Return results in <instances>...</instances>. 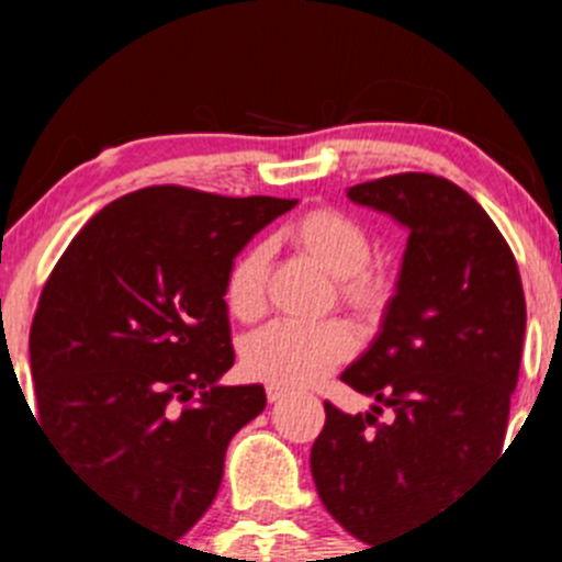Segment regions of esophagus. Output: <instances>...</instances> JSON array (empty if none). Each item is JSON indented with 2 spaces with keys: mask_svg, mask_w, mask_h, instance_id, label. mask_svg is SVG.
Wrapping results in <instances>:
<instances>
[{
  "mask_svg": "<svg viewBox=\"0 0 562 562\" xmlns=\"http://www.w3.org/2000/svg\"><path fill=\"white\" fill-rule=\"evenodd\" d=\"M285 396H288V391L282 386H274V383H269V386H266V400L269 402H280V400H285Z\"/></svg>",
  "mask_w": 562,
  "mask_h": 562,
  "instance_id": "esophagus-1",
  "label": "esophagus"
}]
</instances>
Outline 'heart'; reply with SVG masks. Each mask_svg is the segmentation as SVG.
I'll return each instance as SVG.
<instances>
[{
  "mask_svg": "<svg viewBox=\"0 0 562 562\" xmlns=\"http://www.w3.org/2000/svg\"><path fill=\"white\" fill-rule=\"evenodd\" d=\"M285 241L299 255L334 277L337 302L361 326L375 328L394 307L400 280L394 271L372 263V236L359 220L337 209H310L285 228ZM269 245L247 247L225 277V307L236 321L252 323L266 313ZM356 350L353 328L342 321L271 323L241 342V370L249 378L282 389L321 383Z\"/></svg>",
  "mask_w": 562,
  "mask_h": 562,
  "instance_id": "heart-1",
  "label": "heart"
}]
</instances>
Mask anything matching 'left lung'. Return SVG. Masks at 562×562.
<instances>
[{
  "instance_id": "obj_1",
  "label": "left lung",
  "mask_w": 562,
  "mask_h": 562,
  "mask_svg": "<svg viewBox=\"0 0 562 562\" xmlns=\"http://www.w3.org/2000/svg\"><path fill=\"white\" fill-rule=\"evenodd\" d=\"M348 198L411 231L383 331L342 372L375 400L372 413L323 402L310 454L326 512L375 543L432 517L501 457L527 310L512 247L454 181L394 173L350 187Z\"/></svg>"
}]
</instances>
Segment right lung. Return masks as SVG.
<instances>
[{"mask_svg":"<svg viewBox=\"0 0 562 562\" xmlns=\"http://www.w3.org/2000/svg\"><path fill=\"white\" fill-rule=\"evenodd\" d=\"M296 206L155 184L100 209L67 245L30 331L37 418L103 501L184 536L212 506L231 438L266 391L234 367L225 277Z\"/></svg>","mask_w":562,"mask_h":562,"instance_id":"obj_1","label":"right lung"}]
</instances>
